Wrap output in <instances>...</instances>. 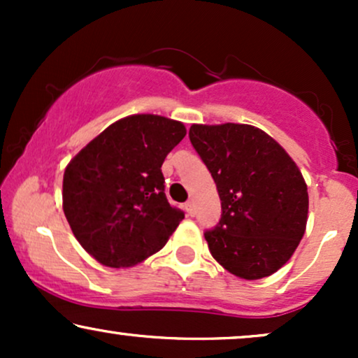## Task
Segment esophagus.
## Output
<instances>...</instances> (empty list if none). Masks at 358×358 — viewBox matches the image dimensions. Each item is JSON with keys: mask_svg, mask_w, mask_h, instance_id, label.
I'll return each mask as SVG.
<instances>
[{"mask_svg": "<svg viewBox=\"0 0 358 358\" xmlns=\"http://www.w3.org/2000/svg\"><path fill=\"white\" fill-rule=\"evenodd\" d=\"M185 210H187V213H188V215H190V217H193V215H195V203H193V200H190V202H187V203H185Z\"/></svg>", "mask_w": 358, "mask_h": 358, "instance_id": "esophagus-1", "label": "esophagus"}]
</instances>
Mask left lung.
<instances>
[{"label":"left lung","instance_id":"1","mask_svg":"<svg viewBox=\"0 0 358 358\" xmlns=\"http://www.w3.org/2000/svg\"><path fill=\"white\" fill-rule=\"evenodd\" d=\"M222 217L205 232L212 257L234 276L261 279L289 261L306 231L308 187L276 139L250 124H192Z\"/></svg>","mask_w":358,"mask_h":358}]
</instances>
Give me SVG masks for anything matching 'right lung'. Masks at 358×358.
Returning a JSON list of instances; mask_svg holds the SVG:
<instances>
[{"label":"right lung","instance_id":"right-lung-1","mask_svg":"<svg viewBox=\"0 0 358 358\" xmlns=\"http://www.w3.org/2000/svg\"><path fill=\"white\" fill-rule=\"evenodd\" d=\"M185 134L175 119L133 114L106 127L65 168L64 213L79 244L102 266L143 262L185 219L168 203L162 173Z\"/></svg>","mask_w":358,"mask_h":358}]
</instances>
